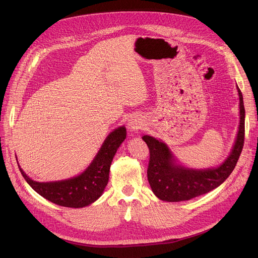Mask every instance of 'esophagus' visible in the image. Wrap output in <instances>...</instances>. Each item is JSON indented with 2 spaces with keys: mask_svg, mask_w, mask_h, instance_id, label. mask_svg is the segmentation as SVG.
Segmentation results:
<instances>
[{
  "mask_svg": "<svg viewBox=\"0 0 258 258\" xmlns=\"http://www.w3.org/2000/svg\"><path fill=\"white\" fill-rule=\"evenodd\" d=\"M128 126H129V129L131 131H135V130H138V129H141L142 127V123L136 120V119H130L129 122H128Z\"/></svg>",
  "mask_w": 258,
  "mask_h": 258,
  "instance_id": "34e87169",
  "label": "esophagus"
}]
</instances>
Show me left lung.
I'll return each instance as SVG.
<instances>
[{"instance_id": "8db88e82", "label": "left lung", "mask_w": 258, "mask_h": 258, "mask_svg": "<svg viewBox=\"0 0 258 258\" xmlns=\"http://www.w3.org/2000/svg\"><path fill=\"white\" fill-rule=\"evenodd\" d=\"M240 99V126L235 146L229 157L216 169L192 170L174 165L172 154L165 143L150 136L142 139L150 150L147 179L159 199L176 202L205 195L220 186L235 169L244 144L245 110L243 97L238 87Z\"/></svg>"}]
</instances>
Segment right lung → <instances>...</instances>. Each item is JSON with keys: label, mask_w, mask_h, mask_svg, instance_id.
I'll return each instance as SVG.
<instances>
[{"label": "right lung", "mask_w": 258, "mask_h": 258, "mask_svg": "<svg viewBox=\"0 0 258 258\" xmlns=\"http://www.w3.org/2000/svg\"><path fill=\"white\" fill-rule=\"evenodd\" d=\"M126 128L119 127L106 138L96 158L81 175L59 182L38 183L31 179L19 167L28 184L42 197L58 206L83 208L96 201L107 185L110 167L117 148L126 139Z\"/></svg>", "instance_id": "obj_1"}]
</instances>
